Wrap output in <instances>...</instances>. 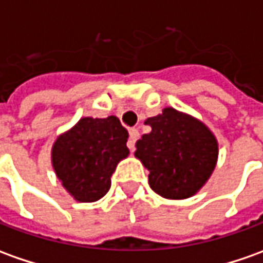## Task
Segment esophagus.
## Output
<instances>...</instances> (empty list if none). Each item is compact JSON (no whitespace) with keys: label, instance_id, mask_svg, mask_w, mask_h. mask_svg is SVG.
Returning <instances> with one entry per match:
<instances>
[{"label":"esophagus","instance_id":"34e87169","mask_svg":"<svg viewBox=\"0 0 263 263\" xmlns=\"http://www.w3.org/2000/svg\"><path fill=\"white\" fill-rule=\"evenodd\" d=\"M139 138V132L137 128H131L129 129V139H128V148L134 151L135 149V142H137V139Z\"/></svg>","mask_w":263,"mask_h":263}]
</instances>
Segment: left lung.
Returning <instances> with one entry per match:
<instances>
[{
    "mask_svg": "<svg viewBox=\"0 0 263 263\" xmlns=\"http://www.w3.org/2000/svg\"><path fill=\"white\" fill-rule=\"evenodd\" d=\"M145 124L151 132L137 141L135 157L149 171V187L165 199L192 197L216 167L217 139L203 122L173 108Z\"/></svg>",
    "mask_w": 263,
    "mask_h": 263,
    "instance_id": "obj_1",
    "label": "left lung"
}]
</instances>
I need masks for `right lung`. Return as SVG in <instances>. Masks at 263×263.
<instances>
[{
    "mask_svg": "<svg viewBox=\"0 0 263 263\" xmlns=\"http://www.w3.org/2000/svg\"><path fill=\"white\" fill-rule=\"evenodd\" d=\"M128 131L117 117L82 118L51 148L57 178L78 201L102 199L118 162L129 154Z\"/></svg>",
    "mask_w": 263,
    "mask_h": 263,
    "instance_id": "1",
    "label": "right lung"
}]
</instances>
